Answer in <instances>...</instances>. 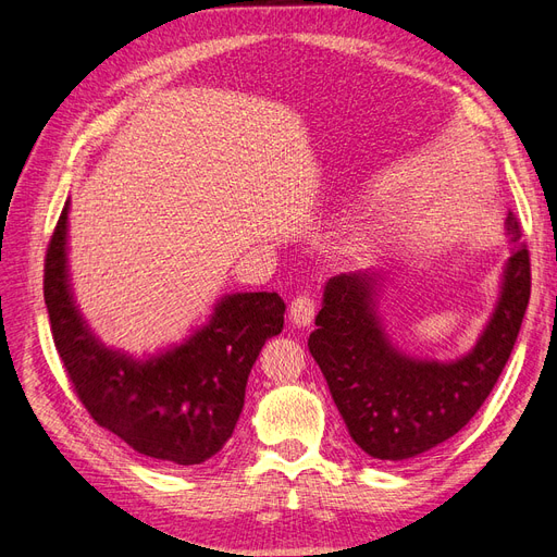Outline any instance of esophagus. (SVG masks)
Listing matches in <instances>:
<instances>
[{
  "instance_id": "esophagus-1",
  "label": "esophagus",
  "mask_w": 557,
  "mask_h": 557,
  "mask_svg": "<svg viewBox=\"0 0 557 557\" xmlns=\"http://www.w3.org/2000/svg\"><path fill=\"white\" fill-rule=\"evenodd\" d=\"M293 325L297 327H309L313 323V315H315V301L311 295H297L293 299L290 305V311H288Z\"/></svg>"
}]
</instances>
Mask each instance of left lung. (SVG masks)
<instances>
[{"label": "left lung", "mask_w": 557, "mask_h": 557, "mask_svg": "<svg viewBox=\"0 0 557 557\" xmlns=\"http://www.w3.org/2000/svg\"><path fill=\"white\" fill-rule=\"evenodd\" d=\"M511 258L476 346L453 362L418 360L387 339L376 295L381 274L332 276L309 350L323 372L350 440L379 460H409L458 434L507 364L530 301V252L509 211Z\"/></svg>", "instance_id": "8db88e82"}]
</instances>
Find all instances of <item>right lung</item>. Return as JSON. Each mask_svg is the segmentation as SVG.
Returning a JSON list of instances; mask_svg holds the SVG:
<instances>
[{
  "label": "right lung",
  "mask_w": 557,
  "mask_h": 557,
  "mask_svg": "<svg viewBox=\"0 0 557 557\" xmlns=\"http://www.w3.org/2000/svg\"><path fill=\"white\" fill-rule=\"evenodd\" d=\"M66 201L44 264L53 342L78 399L97 425L146 458L201 465L225 446L244 409L246 383L267 339L281 334L276 293H234L190 339L148 360L107 348L83 320L66 274Z\"/></svg>",
  "instance_id": "obj_1"
}]
</instances>
